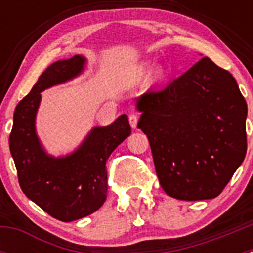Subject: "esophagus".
I'll return each mask as SVG.
<instances>
[{
  "instance_id": "34e87169",
  "label": "esophagus",
  "mask_w": 253,
  "mask_h": 253,
  "mask_svg": "<svg viewBox=\"0 0 253 253\" xmlns=\"http://www.w3.org/2000/svg\"><path fill=\"white\" fill-rule=\"evenodd\" d=\"M138 119H139V115L138 114H130L129 115V123H130V126L133 129L137 128V124H138Z\"/></svg>"
}]
</instances>
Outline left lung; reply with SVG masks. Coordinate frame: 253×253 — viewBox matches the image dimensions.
Segmentation results:
<instances>
[{
	"label": "left lung",
	"mask_w": 253,
	"mask_h": 253,
	"mask_svg": "<svg viewBox=\"0 0 253 253\" xmlns=\"http://www.w3.org/2000/svg\"><path fill=\"white\" fill-rule=\"evenodd\" d=\"M165 193L178 200L216 198L247 151V104L231 73L208 57L137 100Z\"/></svg>",
	"instance_id": "obj_1"
}]
</instances>
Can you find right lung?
I'll return each instance as SVG.
<instances>
[{
  "mask_svg": "<svg viewBox=\"0 0 253 253\" xmlns=\"http://www.w3.org/2000/svg\"><path fill=\"white\" fill-rule=\"evenodd\" d=\"M84 63V57L75 55L50 64L17 104L10 134V151L22 193L62 222L84 218L101 208L107 193V158L131 133L128 116L123 114L113 124L95 126L66 157H53L44 151L35 131L40 92L77 77Z\"/></svg>",
  "mask_w": 253,
  "mask_h": 253,
  "instance_id": "obj_1",
  "label": "right lung"
}]
</instances>
